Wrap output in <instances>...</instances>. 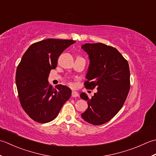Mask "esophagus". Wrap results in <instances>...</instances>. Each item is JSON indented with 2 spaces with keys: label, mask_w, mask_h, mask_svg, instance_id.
Listing matches in <instances>:
<instances>
[{
  "label": "esophagus",
  "mask_w": 156,
  "mask_h": 156,
  "mask_svg": "<svg viewBox=\"0 0 156 156\" xmlns=\"http://www.w3.org/2000/svg\"><path fill=\"white\" fill-rule=\"evenodd\" d=\"M71 96L73 98H76V97H78L79 96V94L77 93V91H72V94H71Z\"/></svg>",
  "instance_id": "obj_1"
}]
</instances>
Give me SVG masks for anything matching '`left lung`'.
<instances>
[{"label":"left lung","instance_id":"1","mask_svg":"<svg viewBox=\"0 0 156 156\" xmlns=\"http://www.w3.org/2000/svg\"><path fill=\"white\" fill-rule=\"evenodd\" d=\"M81 48L88 54L90 62L85 88L98 90L90 99L85 93L81 94L80 97L88 104L81 117L92 125H103L119 112L128 96L129 66L114 47L96 43L85 44Z\"/></svg>","mask_w":156,"mask_h":156}]
</instances>
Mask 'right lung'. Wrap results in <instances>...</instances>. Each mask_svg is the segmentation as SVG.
I'll use <instances>...</instances> for the list:
<instances>
[{
    "label": "right lung",
    "instance_id": "obj_1",
    "mask_svg": "<svg viewBox=\"0 0 156 156\" xmlns=\"http://www.w3.org/2000/svg\"><path fill=\"white\" fill-rule=\"evenodd\" d=\"M75 42L44 40L31 44L22 56L16 71V85L22 108L34 121H52L71 97V89L62 85L53 88L48 77L51 69L56 67L59 56Z\"/></svg>",
    "mask_w": 156,
    "mask_h": 156
}]
</instances>
